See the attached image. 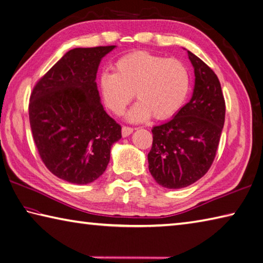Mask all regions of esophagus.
<instances>
[{
  "label": "esophagus",
  "mask_w": 263,
  "mask_h": 263,
  "mask_svg": "<svg viewBox=\"0 0 263 263\" xmlns=\"http://www.w3.org/2000/svg\"><path fill=\"white\" fill-rule=\"evenodd\" d=\"M133 132V128L130 126H123L122 127V136L123 137H128Z\"/></svg>",
  "instance_id": "esophagus-1"
}]
</instances>
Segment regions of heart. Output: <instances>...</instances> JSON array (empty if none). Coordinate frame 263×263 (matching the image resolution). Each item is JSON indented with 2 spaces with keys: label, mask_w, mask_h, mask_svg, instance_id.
I'll list each match as a JSON object with an SVG mask.
<instances>
[{
  "label": "heart",
  "mask_w": 263,
  "mask_h": 263,
  "mask_svg": "<svg viewBox=\"0 0 263 263\" xmlns=\"http://www.w3.org/2000/svg\"><path fill=\"white\" fill-rule=\"evenodd\" d=\"M98 84L102 101L112 114L122 115L135 92L138 102L128 111V121L142 122L152 115L164 121L183 107L190 90V76L187 67L178 59L136 51L116 61L115 73H101Z\"/></svg>",
  "instance_id": "b5f03b06"
}]
</instances>
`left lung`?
Wrapping results in <instances>:
<instances>
[{
	"label": "left lung",
	"instance_id": "obj_1",
	"mask_svg": "<svg viewBox=\"0 0 263 263\" xmlns=\"http://www.w3.org/2000/svg\"><path fill=\"white\" fill-rule=\"evenodd\" d=\"M194 67L192 99L172 120L153 127L149 172L164 188L188 187L212 165L224 124L226 105L218 76L187 51Z\"/></svg>",
	"mask_w": 263,
	"mask_h": 263
}]
</instances>
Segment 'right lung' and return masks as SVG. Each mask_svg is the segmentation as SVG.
I'll return each mask as SVG.
<instances>
[{"label":"right lung","instance_id":"add662e5","mask_svg":"<svg viewBox=\"0 0 263 263\" xmlns=\"http://www.w3.org/2000/svg\"><path fill=\"white\" fill-rule=\"evenodd\" d=\"M116 45L76 48L34 86L29 123L45 166L67 182H93L107 168L121 125L101 105L97 71Z\"/></svg>","mask_w":263,"mask_h":263}]
</instances>
